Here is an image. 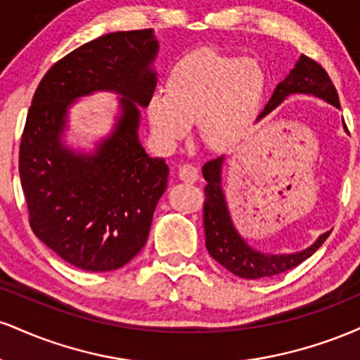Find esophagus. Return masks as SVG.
<instances>
[{
  "instance_id": "obj_1",
  "label": "esophagus",
  "mask_w": 360,
  "mask_h": 360,
  "mask_svg": "<svg viewBox=\"0 0 360 360\" xmlns=\"http://www.w3.org/2000/svg\"><path fill=\"white\" fill-rule=\"evenodd\" d=\"M179 177L184 183H196L200 179V171L193 166V164H183L179 167Z\"/></svg>"
}]
</instances>
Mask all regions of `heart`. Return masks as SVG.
<instances>
[{
    "label": "heart",
    "mask_w": 360,
    "mask_h": 360,
    "mask_svg": "<svg viewBox=\"0 0 360 360\" xmlns=\"http://www.w3.org/2000/svg\"><path fill=\"white\" fill-rule=\"evenodd\" d=\"M267 74L252 57L198 49L169 69L166 91L157 89L147 103L152 131L172 146L198 123L201 139L213 148L237 143L262 110Z\"/></svg>",
    "instance_id": "b5f03b06"
}]
</instances>
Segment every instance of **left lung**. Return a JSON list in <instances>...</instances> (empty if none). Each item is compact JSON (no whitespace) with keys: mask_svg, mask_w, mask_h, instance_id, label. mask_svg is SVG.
Masks as SVG:
<instances>
[{"mask_svg":"<svg viewBox=\"0 0 360 360\" xmlns=\"http://www.w3.org/2000/svg\"><path fill=\"white\" fill-rule=\"evenodd\" d=\"M291 94H313V96L321 98L330 105L340 108L337 89L328 74L318 62L303 56V53L296 62L295 69L286 76V79L276 86L269 103L257 120L269 115ZM221 167L223 155L208 160L201 171H203L205 181L208 183L205 186L206 198L203 208L206 249L225 269L243 279L272 278V276H278L281 272H286L300 266L303 260L311 257L323 245L330 232L320 235L316 242L309 245L308 249L295 252V254H264V252L252 249L233 226L225 194L221 189Z\"/></svg>","mask_w":360,"mask_h":360,"instance_id":"1","label":"left lung"}]
</instances>
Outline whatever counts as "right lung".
<instances>
[{"instance_id": "add662e5", "label": "right lung", "mask_w": 360, "mask_h": 360, "mask_svg": "<svg viewBox=\"0 0 360 360\" xmlns=\"http://www.w3.org/2000/svg\"><path fill=\"white\" fill-rule=\"evenodd\" d=\"M154 32H113L81 45L49 69L28 110L20 181L37 237L74 267L115 271L146 245L167 188L169 167L139 140L140 108L154 93ZM94 90L120 94L114 131L93 155L61 143L68 106Z\"/></svg>"}]
</instances>
